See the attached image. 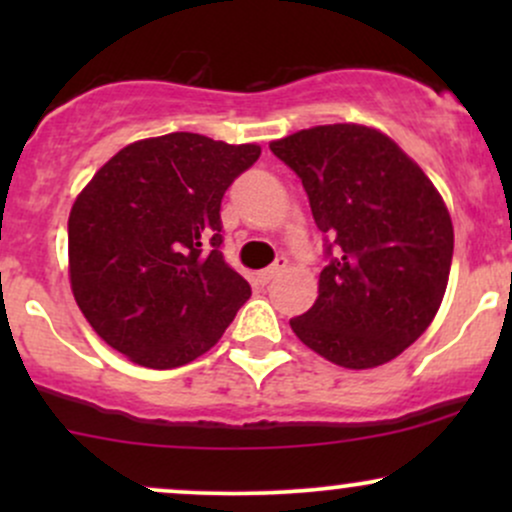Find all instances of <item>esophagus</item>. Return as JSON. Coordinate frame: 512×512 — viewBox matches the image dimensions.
Returning a JSON list of instances; mask_svg holds the SVG:
<instances>
[{"label":"esophagus","mask_w":512,"mask_h":512,"mask_svg":"<svg viewBox=\"0 0 512 512\" xmlns=\"http://www.w3.org/2000/svg\"><path fill=\"white\" fill-rule=\"evenodd\" d=\"M286 264H289V260H286V257H276V262L272 264V267L262 269L260 276H257V279H260V284H269V281L276 279V276L284 272Z\"/></svg>","instance_id":"esophagus-1"}]
</instances>
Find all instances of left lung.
Masks as SVG:
<instances>
[{"label":"left lung","instance_id":"1","mask_svg":"<svg viewBox=\"0 0 512 512\" xmlns=\"http://www.w3.org/2000/svg\"><path fill=\"white\" fill-rule=\"evenodd\" d=\"M269 149L301 178L325 233L320 296L291 330L337 366H383L426 332L445 296L455 236L443 199L378 129L322 125Z\"/></svg>","mask_w":512,"mask_h":512}]
</instances>
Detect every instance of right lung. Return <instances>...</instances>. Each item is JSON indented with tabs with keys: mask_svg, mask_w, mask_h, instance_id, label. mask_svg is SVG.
I'll return each instance as SVG.
<instances>
[{
	"mask_svg": "<svg viewBox=\"0 0 512 512\" xmlns=\"http://www.w3.org/2000/svg\"><path fill=\"white\" fill-rule=\"evenodd\" d=\"M257 158V144L173 132L93 175L69 214V279L105 344L166 370L219 342L252 293L223 260L221 199Z\"/></svg>",
	"mask_w": 512,
	"mask_h": 512,
	"instance_id": "obj_1",
	"label": "right lung"
}]
</instances>
